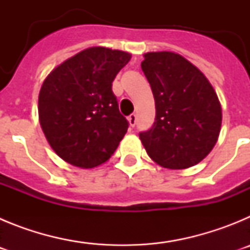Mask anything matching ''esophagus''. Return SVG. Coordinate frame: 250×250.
Returning <instances> with one entry per match:
<instances>
[{
  "instance_id": "obj_1",
  "label": "esophagus",
  "mask_w": 250,
  "mask_h": 250,
  "mask_svg": "<svg viewBox=\"0 0 250 250\" xmlns=\"http://www.w3.org/2000/svg\"><path fill=\"white\" fill-rule=\"evenodd\" d=\"M127 121H129L130 126H131V127L135 126V125H136V115L135 114L130 115L129 118H127Z\"/></svg>"
}]
</instances>
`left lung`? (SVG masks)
Wrapping results in <instances>:
<instances>
[{"instance_id": "8db88e82", "label": "left lung", "mask_w": 250, "mask_h": 250, "mask_svg": "<svg viewBox=\"0 0 250 250\" xmlns=\"http://www.w3.org/2000/svg\"><path fill=\"white\" fill-rule=\"evenodd\" d=\"M141 68L155 100V123L140 132L154 163L167 169H188L213 150L222 126V106L199 68L182 55L144 54Z\"/></svg>"}]
</instances>
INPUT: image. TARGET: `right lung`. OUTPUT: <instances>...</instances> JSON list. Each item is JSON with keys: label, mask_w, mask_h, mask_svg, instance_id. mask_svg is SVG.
<instances>
[{"label": "right lung", "mask_w": 250, "mask_h": 250, "mask_svg": "<svg viewBox=\"0 0 250 250\" xmlns=\"http://www.w3.org/2000/svg\"><path fill=\"white\" fill-rule=\"evenodd\" d=\"M131 59L120 50L95 46L60 63L43 80L39 120L60 158L91 169L111 158L129 123L119 111L112 81Z\"/></svg>", "instance_id": "obj_1"}]
</instances>
